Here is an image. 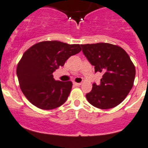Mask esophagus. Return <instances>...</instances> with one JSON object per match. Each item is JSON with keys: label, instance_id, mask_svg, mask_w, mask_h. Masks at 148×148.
<instances>
[{"label": "esophagus", "instance_id": "34e87169", "mask_svg": "<svg viewBox=\"0 0 148 148\" xmlns=\"http://www.w3.org/2000/svg\"><path fill=\"white\" fill-rule=\"evenodd\" d=\"M74 85H76V86H79V85H82V83L81 82H74Z\"/></svg>", "mask_w": 148, "mask_h": 148}]
</instances>
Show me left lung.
Masks as SVG:
<instances>
[{
    "label": "left lung",
    "instance_id": "left-lung-1",
    "mask_svg": "<svg viewBox=\"0 0 148 148\" xmlns=\"http://www.w3.org/2000/svg\"><path fill=\"white\" fill-rule=\"evenodd\" d=\"M81 46L95 71L103 73L101 85L93 84L92 90L86 94L88 102L102 110L118 106L128 96L134 82L136 69L129 55L122 47L109 43Z\"/></svg>",
    "mask_w": 148,
    "mask_h": 148
}]
</instances>
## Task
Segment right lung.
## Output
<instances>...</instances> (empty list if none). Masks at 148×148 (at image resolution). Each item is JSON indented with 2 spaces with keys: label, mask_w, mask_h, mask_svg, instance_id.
Here are the masks:
<instances>
[{
  "label": "right lung",
  "mask_w": 148,
  "mask_h": 148,
  "mask_svg": "<svg viewBox=\"0 0 148 148\" xmlns=\"http://www.w3.org/2000/svg\"><path fill=\"white\" fill-rule=\"evenodd\" d=\"M81 49L79 45L59 41H41L27 49L16 67L20 89L27 100L42 110H52L63 104L72 82L56 81L52 73Z\"/></svg>",
  "instance_id": "add662e5"
}]
</instances>
